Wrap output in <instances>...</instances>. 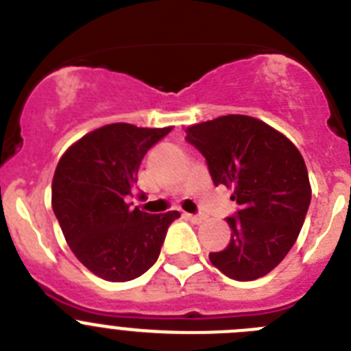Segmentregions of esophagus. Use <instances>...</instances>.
<instances>
[{
  "label": "esophagus",
  "instance_id": "1",
  "mask_svg": "<svg viewBox=\"0 0 351 351\" xmlns=\"http://www.w3.org/2000/svg\"><path fill=\"white\" fill-rule=\"evenodd\" d=\"M184 215H186V219L193 221V223H202V221L205 219L204 214H184Z\"/></svg>",
  "mask_w": 351,
  "mask_h": 351
}]
</instances>
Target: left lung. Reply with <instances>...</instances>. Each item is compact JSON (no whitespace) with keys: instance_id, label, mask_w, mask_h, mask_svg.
<instances>
[{"instance_id":"obj_1","label":"left lung","mask_w":351,"mask_h":351,"mask_svg":"<svg viewBox=\"0 0 351 351\" xmlns=\"http://www.w3.org/2000/svg\"><path fill=\"white\" fill-rule=\"evenodd\" d=\"M186 141L204 154L212 182L233 188L239 204L226 217L230 243L208 259L233 280L265 276L292 249L310 207L303 156L280 132L243 114L193 125Z\"/></svg>"}]
</instances>
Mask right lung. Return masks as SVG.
<instances>
[{
    "label": "right lung",
    "mask_w": 351,
    "mask_h": 351,
    "mask_svg": "<svg viewBox=\"0 0 351 351\" xmlns=\"http://www.w3.org/2000/svg\"><path fill=\"white\" fill-rule=\"evenodd\" d=\"M170 130L106 125L59 160L51 208L71 250L104 280L127 282L146 273L158 259L169 226L181 215L147 214L127 204L144 154Z\"/></svg>",
    "instance_id": "add662e5"
}]
</instances>
